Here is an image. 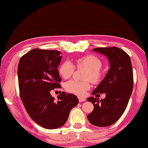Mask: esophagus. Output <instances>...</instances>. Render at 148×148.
Instances as JSON below:
<instances>
[{"label": "esophagus", "mask_w": 148, "mask_h": 148, "mask_svg": "<svg viewBox=\"0 0 148 148\" xmlns=\"http://www.w3.org/2000/svg\"><path fill=\"white\" fill-rule=\"evenodd\" d=\"M77 98H78V100H79V102H84L86 100V99L84 98V97H77Z\"/></svg>", "instance_id": "obj_1"}]
</instances>
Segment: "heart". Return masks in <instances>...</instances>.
I'll return each instance as SVG.
<instances>
[{
    "label": "heart",
    "mask_w": 148,
    "mask_h": 148,
    "mask_svg": "<svg viewBox=\"0 0 148 148\" xmlns=\"http://www.w3.org/2000/svg\"><path fill=\"white\" fill-rule=\"evenodd\" d=\"M74 65L77 68H84L87 69L84 79H89L92 83H98L101 80L102 73L101 71L102 62L98 57L88 55L79 58L74 61ZM69 61H64L60 64L59 72L64 79H69L73 74L75 66ZM89 80L80 82L72 79L66 82L65 89L71 93L77 95H84L87 91L91 88V84Z\"/></svg>",
    "instance_id": "b5f03b06"
}]
</instances>
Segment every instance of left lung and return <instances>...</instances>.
<instances>
[{
  "label": "left lung",
  "mask_w": 148,
  "mask_h": 148,
  "mask_svg": "<svg viewBox=\"0 0 148 148\" xmlns=\"http://www.w3.org/2000/svg\"><path fill=\"white\" fill-rule=\"evenodd\" d=\"M94 51L103 54L109 60L110 68L102 81L92 91L97 97L105 93L99 101L91 97L87 99L94 106L87 119L97 127H107L116 123L124 113L133 89V72L131 58L126 52L116 47H97Z\"/></svg>",
  "instance_id": "8db88e82"
}]
</instances>
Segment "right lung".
I'll list each match as a JSON object with an SVG mask.
<instances>
[{
    "instance_id": "obj_1",
    "label": "right lung",
    "mask_w": 148,
    "mask_h": 148,
    "mask_svg": "<svg viewBox=\"0 0 148 148\" xmlns=\"http://www.w3.org/2000/svg\"><path fill=\"white\" fill-rule=\"evenodd\" d=\"M60 54L57 50L33 49L21 57L17 68L20 97L27 113L47 129L62 127L78 104L73 94L61 92L56 101L50 94L51 90L61 87L57 69Z\"/></svg>"
}]
</instances>
